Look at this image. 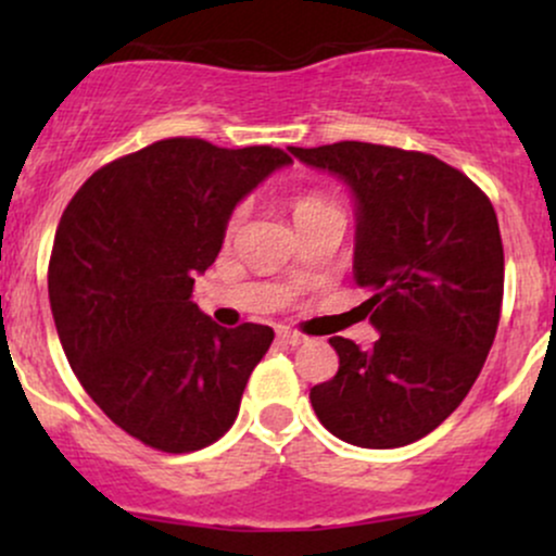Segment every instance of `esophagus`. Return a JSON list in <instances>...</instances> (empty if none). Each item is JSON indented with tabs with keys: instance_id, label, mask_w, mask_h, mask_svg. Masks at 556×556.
<instances>
[{
	"instance_id": "obj_1",
	"label": "esophagus",
	"mask_w": 556,
	"mask_h": 556,
	"mask_svg": "<svg viewBox=\"0 0 556 556\" xmlns=\"http://www.w3.org/2000/svg\"><path fill=\"white\" fill-rule=\"evenodd\" d=\"M277 340L285 342V344H290V348H298V344L308 342V337L298 334V331H290V329H279L277 331Z\"/></svg>"
}]
</instances>
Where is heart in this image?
I'll return each instance as SVG.
<instances>
[{
  "label": "heart",
  "mask_w": 556,
  "mask_h": 556,
  "mask_svg": "<svg viewBox=\"0 0 556 556\" xmlns=\"http://www.w3.org/2000/svg\"><path fill=\"white\" fill-rule=\"evenodd\" d=\"M324 208H334L327 198L321 195H303L295 201V219L298 216H305V214H316V212H324ZM242 219H245V206H238L229 216L227 222V235H235L238 232V227L242 225Z\"/></svg>",
  "instance_id": "1"
}]
</instances>
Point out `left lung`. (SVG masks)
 <instances>
[{
  "instance_id": "8db88e82",
  "label": "left lung",
  "mask_w": 556,
  "mask_h": 556,
  "mask_svg": "<svg viewBox=\"0 0 556 556\" xmlns=\"http://www.w3.org/2000/svg\"><path fill=\"white\" fill-rule=\"evenodd\" d=\"M355 203V282L374 295V348L331 337L334 379L311 389L324 429L392 450L424 439L470 392L500 324L504 251L494 206L463 172L420 151L342 140L295 149Z\"/></svg>"
}]
</instances>
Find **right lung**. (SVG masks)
<instances>
[{
	"label": "right lung",
	"mask_w": 556,
	"mask_h": 556,
	"mask_svg": "<svg viewBox=\"0 0 556 556\" xmlns=\"http://www.w3.org/2000/svg\"><path fill=\"white\" fill-rule=\"evenodd\" d=\"M290 164L271 146L159 140L93 172L62 214L49 261L56 334L106 418L154 450H201L238 418L274 331L219 327L193 282L235 206Z\"/></svg>",
	"instance_id": "1"
}]
</instances>
